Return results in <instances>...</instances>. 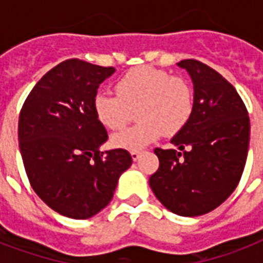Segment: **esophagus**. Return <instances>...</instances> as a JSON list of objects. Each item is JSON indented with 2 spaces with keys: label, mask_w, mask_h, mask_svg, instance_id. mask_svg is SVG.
<instances>
[{
  "label": "esophagus",
  "mask_w": 263,
  "mask_h": 263,
  "mask_svg": "<svg viewBox=\"0 0 263 263\" xmlns=\"http://www.w3.org/2000/svg\"><path fill=\"white\" fill-rule=\"evenodd\" d=\"M131 157L134 161H138L140 157V153L139 152H131Z\"/></svg>",
  "instance_id": "esophagus-1"
}]
</instances>
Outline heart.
I'll return each mask as SVG.
<instances>
[{
  "label": "heart",
  "mask_w": 263,
  "mask_h": 263,
  "mask_svg": "<svg viewBox=\"0 0 263 263\" xmlns=\"http://www.w3.org/2000/svg\"><path fill=\"white\" fill-rule=\"evenodd\" d=\"M117 95L98 92L92 105L97 119L109 129H120L132 119L140 121L111 136L117 148L138 152L161 136L173 135L192 113L191 86L179 76L152 67H138L116 83Z\"/></svg>",
  "instance_id": "b5f03b06"
}]
</instances>
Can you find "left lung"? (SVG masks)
I'll return each mask as SVG.
<instances>
[{"label": "left lung", "instance_id": "8db88e82", "mask_svg": "<svg viewBox=\"0 0 263 263\" xmlns=\"http://www.w3.org/2000/svg\"><path fill=\"white\" fill-rule=\"evenodd\" d=\"M194 84V106L172 148H156L160 168L148 183L169 212L196 217L218 208L235 191L245 169L250 119L232 84L196 60L177 63Z\"/></svg>", "mask_w": 263, "mask_h": 263}]
</instances>
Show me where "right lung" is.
Listing matches in <instances>:
<instances>
[{"instance_id":"1","label":"right lung","mask_w":263,"mask_h":263,"mask_svg":"<svg viewBox=\"0 0 263 263\" xmlns=\"http://www.w3.org/2000/svg\"><path fill=\"white\" fill-rule=\"evenodd\" d=\"M113 67L67 60L31 90L18 117V147L31 187L61 216L86 220L113 198L132 164L124 148L101 152L107 140L94 111L99 84Z\"/></svg>"}]
</instances>
